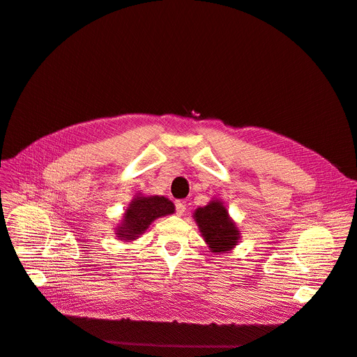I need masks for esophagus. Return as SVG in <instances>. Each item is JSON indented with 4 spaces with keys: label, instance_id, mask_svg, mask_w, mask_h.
I'll return each instance as SVG.
<instances>
[{
    "label": "esophagus",
    "instance_id": "esophagus-1",
    "mask_svg": "<svg viewBox=\"0 0 357 357\" xmlns=\"http://www.w3.org/2000/svg\"><path fill=\"white\" fill-rule=\"evenodd\" d=\"M175 208H176V214L178 215H182L183 213H185V210H186V204L183 202V201H176L175 202Z\"/></svg>",
    "mask_w": 357,
    "mask_h": 357
}]
</instances>
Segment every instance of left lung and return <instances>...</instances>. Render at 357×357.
<instances>
[{
	"label": "left lung",
	"mask_w": 357,
	"mask_h": 357,
	"mask_svg": "<svg viewBox=\"0 0 357 357\" xmlns=\"http://www.w3.org/2000/svg\"><path fill=\"white\" fill-rule=\"evenodd\" d=\"M194 217L213 253H226L237 245L240 233L220 201H211L205 207L198 208Z\"/></svg>",
	"instance_id": "obj_1"
}]
</instances>
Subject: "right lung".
<instances>
[{"mask_svg": "<svg viewBox=\"0 0 357 357\" xmlns=\"http://www.w3.org/2000/svg\"><path fill=\"white\" fill-rule=\"evenodd\" d=\"M175 213V205L165 197H137L124 213L123 224L117 229L120 240H135L158 217Z\"/></svg>", "mask_w": 357, "mask_h": 357, "instance_id": "right-lung-1", "label": "right lung"}]
</instances>
